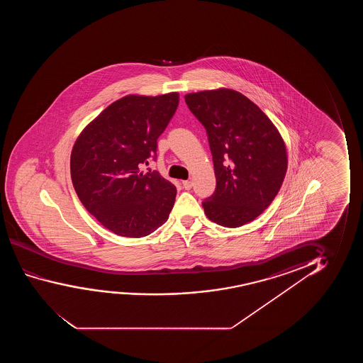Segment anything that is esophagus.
<instances>
[{
  "label": "esophagus",
  "mask_w": 363,
  "mask_h": 363,
  "mask_svg": "<svg viewBox=\"0 0 363 363\" xmlns=\"http://www.w3.org/2000/svg\"><path fill=\"white\" fill-rule=\"evenodd\" d=\"M182 186H184V189H192V182L191 181H182Z\"/></svg>",
  "instance_id": "esophagus-1"
}]
</instances>
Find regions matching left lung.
<instances>
[{"label": "left lung", "mask_w": 363, "mask_h": 363, "mask_svg": "<svg viewBox=\"0 0 363 363\" xmlns=\"http://www.w3.org/2000/svg\"><path fill=\"white\" fill-rule=\"evenodd\" d=\"M207 131L216 189L202 202L214 223L235 228L252 222L278 194L288 169L278 129L253 101L232 89L184 96Z\"/></svg>", "instance_id": "left-lung-1"}]
</instances>
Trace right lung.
I'll use <instances>...</instances> for the list:
<instances>
[{"label": "right lung", "mask_w": 363, "mask_h": 363, "mask_svg": "<svg viewBox=\"0 0 363 363\" xmlns=\"http://www.w3.org/2000/svg\"><path fill=\"white\" fill-rule=\"evenodd\" d=\"M179 106V94L128 95L110 104L75 141L70 174L86 211L121 237L141 238L169 219L176 187L157 171V139Z\"/></svg>", "instance_id": "add662e5"}]
</instances>
